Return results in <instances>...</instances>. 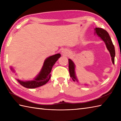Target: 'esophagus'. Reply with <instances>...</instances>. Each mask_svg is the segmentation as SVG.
<instances>
[{"label":"esophagus","mask_w":121,"mask_h":121,"mask_svg":"<svg viewBox=\"0 0 121 121\" xmlns=\"http://www.w3.org/2000/svg\"><path fill=\"white\" fill-rule=\"evenodd\" d=\"M69 53V50L67 49H65L62 51V54L64 56H66Z\"/></svg>","instance_id":"34e87169"}]
</instances>
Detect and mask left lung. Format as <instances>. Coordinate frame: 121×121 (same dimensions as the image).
<instances>
[{
    "label": "left lung",
    "instance_id": "8db88e82",
    "mask_svg": "<svg viewBox=\"0 0 121 121\" xmlns=\"http://www.w3.org/2000/svg\"><path fill=\"white\" fill-rule=\"evenodd\" d=\"M94 30H95V33H96L106 43L108 50L109 51L110 55H111L112 63L113 64H114V58L115 55L114 46L113 44L112 40L108 33L106 30L101 29V28L96 27L95 28ZM69 70L71 78H72L74 81H78L75 74V65L73 61L70 59H69Z\"/></svg>",
    "mask_w": 121,
    "mask_h": 121
}]
</instances>
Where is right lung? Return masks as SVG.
Here are the masks:
<instances>
[{
    "label": "right lung",
    "instance_id": "right-lung-1",
    "mask_svg": "<svg viewBox=\"0 0 121 121\" xmlns=\"http://www.w3.org/2000/svg\"><path fill=\"white\" fill-rule=\"evenodd\" d=\"M60 56V54L58 53L46 59L40 73L34 80L27 82H23L19 79H17V81L22 86L27 88H35L43 85L50 79V72L52 66Z\"/></svg>",
    "mask_w": 121,
    "mask_h": 121
}]
</instances>
